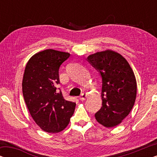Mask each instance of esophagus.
<instances>
[{
  "instance_id": "1",
  "label": "esophagus",
  "mask_w": 157,
  "mask_h": 157,
  "mask_svg": "<svg viewBox=\"0 0 157 157\" xmlns=\"http://www.w3.org/2000/svg\"><path fill=\"white\" fill-rule=\"evenodd\" d=\"M86 98H87V94H86V93H83V94H81V95L78 97V98H79V99H80L81 101H84V100L86 99Z\"/></svg>"
}]
</instances>
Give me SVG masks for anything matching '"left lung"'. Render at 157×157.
<instances>
[{
    "mask_svg": "<svg viewBox=\"0 0 157 157\" xmlns=\"http://www.w3.org/2000/svg\"><path fill=\"white\" fill-rule=\"evenodd\" d=\"M87 59L102 78V106L95 113L96 119L105 127H114L134 105L137 91L134 73L123 56L109 49L89 55Z\"/></svg>",
    "mask_w": 157,
    "mask_h": 157,
    "instance_id": "left-lung-1",
    "label": "left lung"
}]
</instances>
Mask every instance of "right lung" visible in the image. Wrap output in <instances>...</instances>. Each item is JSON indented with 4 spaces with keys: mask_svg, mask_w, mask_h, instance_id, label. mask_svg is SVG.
<instances>
[{
    "mask_svg": "<svg viewBox=\"0 0 157 157\" xmlns=\"http://www.w3.org/2000/svg\"><path fill=\"white\" fill-rule=\"evenodd\" d=\"M70 56L67 52L46 49L29 60L23 74V95L31 116L42 130L63 131L74 114L76 103L64 99L56 89L60 66Z\"/></svg>",
    "mask_w": 157,
    "mask_h": 157,
    "instance_id": "1",
    "label": "right lung"
}]
</instances>
